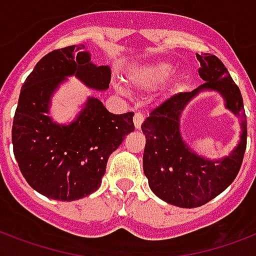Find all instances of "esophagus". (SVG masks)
Returning <instances> with one entry per match:
<instances>
[{"label": "esophagus", "instance_id": "obj_1", "mask_svg": "<svg viewBox=\"0 0 256 256\" xmlns=\"http://www.w3.org/2000/svg\"><path fill=\"white\" fill-rule=\"evenodd\" d=\"M144 118H145V115L142 112H136L134 114V126L137 128H141V124L144 122Z\"/></svg>", "mask_w": 256, "mask_h": 256}]
</instances>
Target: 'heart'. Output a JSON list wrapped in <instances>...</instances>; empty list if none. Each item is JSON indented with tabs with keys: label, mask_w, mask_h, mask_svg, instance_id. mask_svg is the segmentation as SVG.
<instances>
[{
	"label": "heart",
	"mask_w": 256,
	"mask_h": 256,
	"mask_svg": "<svg viewBox=\"0 0 256 256\" xmlns=\"http://www.w3.org/2000/svg\"><path fill=\"white\" fill-rule=\"evenodd\" d=\"M172 66L166 62H156L141 66L130 74V82L142 90H152L172 74Z\"/></svg>",
	"instance_id": "1"
}]
</instances>
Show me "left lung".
I'll use <instances>...</instances> for the list:
<instances>
[{
	"label": "left lung",
	"mask_w": 256,
	"mask_h": 256,
	"mask_svg": "<svg viewBox=\"0 0 256 256\" xmlns=\"http://www.w3.org/2000/svg\"><path fill=\"white\" fill-rule=\"evenodd\" d=\"M198 73L205 81L196 90L176 94L152 110L141 124L146 137L144 174L158 198L179 208H198L221 194L234 180L247 146V116L243 98L228 69L218 56L196 54ZM218 90L227 108L242 119L244 133L238 148L222 160H206L190 152L178 132V118L184 106L200 90Z\"/></svg>",
	"instance_id": "obj_1"
}]
</instances>
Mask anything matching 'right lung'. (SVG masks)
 <instances>
[{
  "mask_svg": "<svg viewBox=\"0 0 256 256\" xmlns=\"http://www.w3.org/2000/svg\"><path fill=\"white\" fill-rule=\"evenodd\" d=\"M104 90L108 66H96L84 44L52 50L34 68L22 86L12 126L13 153L28 184L42 196L76 200L100 187L108 157L134 130V112L112 114L90 98L68 126L51 122L50 96L68 76Z\"/></svg>",
  "mask_w": 256,
  "mask_h": 256,
  "instance_id": "obj_1",
  "label": "right lung"
}]
</instances>
